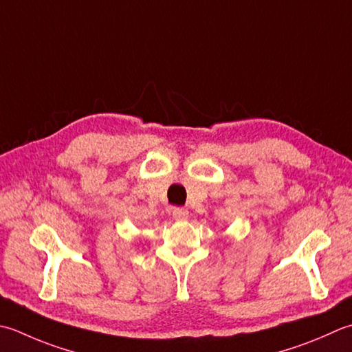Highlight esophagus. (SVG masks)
I'll list each match as a JSON object with an SVG mask.
<instances>
[{
	"instance_id": "esophagus-1",
	"label": "esophagus",
	"mask_w": 352,
	"mask_h": 352,
	"mask_svg": "<svg viewBox=\"0 0 352 352\" xmlns=\"http://www.w3.org/2000/svg\"><path fill=\"white\" fill-rule=\"evenodd\" d=\"M172 217H174L175 219H186L189 217V210L184 209V208H174V210H172Z\"/></svg>"
}]
</instances>
